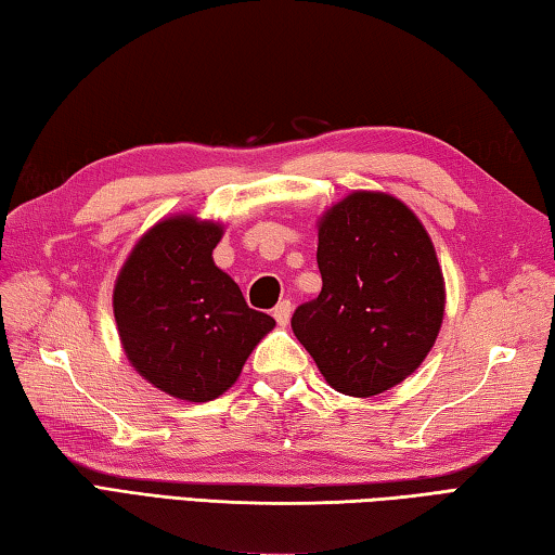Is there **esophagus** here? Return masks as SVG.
Here are the masks:
<instances>
[{
  "instance_id": "34e87169",
  "label": "esophagus",
  "mask_w": 555,
  "mask_h": 555,
  "mask_svg": "<svg viewBox=\"0 0 555 555\" xmlns=\"http://www.w3.org/2000/svg\"><path fill=\"white\" fill-rule=\"evenodd\" d=\"M272 317H275V322L280 326H287L289 324V317H293V302L289 299H283L275 309H272Z\"/></svg>"
}]
</instances>
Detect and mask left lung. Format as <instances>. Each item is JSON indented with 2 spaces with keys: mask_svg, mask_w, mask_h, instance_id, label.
Returning a JSON list of instances; mask_svg holds the SVG:
<instances>
[{
  "mask_svg": "<svg viewBox=\"0 0 555 555\" xmlns=\"http://www.w3.org/2000/svg\"><path fill=\"white\" fill-rule=\"evenodd\" d=\"M322 293L293 332L336 392L373 397L422 365L439 336L443 272L422 221L385 192H353L319 221Z\"/></svg>",
  "mask_w": 555,
  "mask_h": 555,
  "instance_id": "obj_1",
  "label": "left lung"
}]
</instances>
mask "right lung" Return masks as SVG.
Here are the masks:
<instances>
[{"instance_id":"right-lung-1","label":"right lung","mask_w":555,"mask_h":555,"mask_svg":"<svg viewBox=\"0 0 555 555\" xmlns=\"http://www.w3.org/2000/svg\"><path fill=\"white\" fill-rule=\"evenodd\" d=\"M221 223L178 214L135 243L114 285L124 353L145 380L178 400L209 402L236 383L275 319L246 305L214 266Z\"/></svg>"}]
</instances>
